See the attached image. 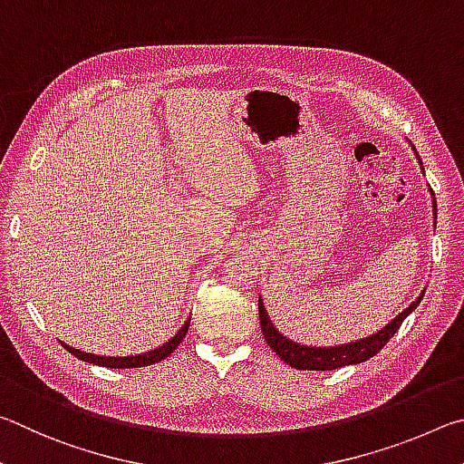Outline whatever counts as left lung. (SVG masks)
<instances>
[{"mask_svg":"<svg viewBox=\"0 0 464 464\" xmlns=\"http://www.w3.org/2000/svg\"><path fill=\"white\" fill-rule=\"evenodd\" d=\"M418 160H420V157H418ZM420 165H421V160H420ZM432 209L436 216V201H434ZM421 297H424V291L418 295L416 302H411L400 315H395V318L389 322L387 326L375 332V334H371L369 338L356 340V343L338 344V346H305V344L294 343V340H289L287 336H283L281 332L273 326L269 314H266L265 305H263V299H258V318H261V330H263L266 344H269L273 348V353L279 354V359L283 362H287L289 367L302 369V371H334L340 367H346V364L364 362V361H369L371 356H375L381 348L389 343V338H393L395 332L400 330L401 322L420 305Z\"/></svg>","mask_w":464,"mask_h":464,"instance_id":"8db88e82","label":"left lung"}]
</instances>
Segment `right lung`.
I'll return each mask as SVG.
<instances>
[{
	"label": "right lung",
	"instance_id": "obj_1",
	"mask_svg": "<svg viewBox=\"0 0 464 464\" xmlns=\"http://www.w3.org/2000/svg\"><path fill=\"white\" fill-rule=\"evenodd\" d=\"M189 322L191 318L187 320L181 330L177 332V334L169 340V343H165L159 348H154V351H149V353H142V354H134V356H97V354H92V353H81L77 351V348H72L69 344L61 343L67 351L77 356V359L85 361V362H92V364H100V367H108V369H136V367H149V364H154L159 362L162 359H167V356L175 351V348L183 343V338L187 334V330H189Z\"/></svg>",
	"mask_w": 464,
	"mask_h": 464
}]
</instances>
